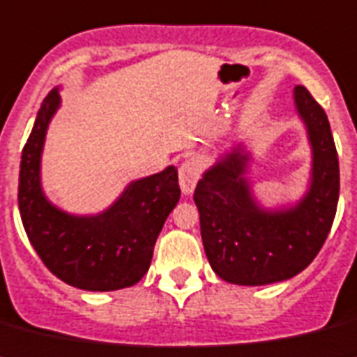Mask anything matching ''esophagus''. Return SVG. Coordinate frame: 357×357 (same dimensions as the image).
<instances>
[{
	"label": "esophagus",
	"instance_id": "obj_1",
	"mask_svg": "<svg viewBox=\"0 0 357 357\" xmlns=\"http://www.w3.org/2000/svg\"><path fill=\"white\" fill-rule=\"evenodd\" d=\"M200 178V166L195 160H185L178 169V184L184 195H191Z\"/></svg>",
	"mask_w": 357,
	"mask_h": 357
}]
</instances>
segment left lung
<instances>
[{"label": "left lung", "mask_w": 357, "mask_h": 357, "mask_svg": "<svg viewBox=\"0 0 357 357\" xmlns=\"http://www.w3.org/2000/svg\"><path fill=\"white\" fill-rule=\"evenodd\" d=\"M294 108L310 146V175L296 202L266 208L249 181L252 153L234 142L202 173L195 190L200 234L211 269L236 285H269L314 260L336 216L340 164L324 108L294 86Z\"/></svg>", "instance_id": "8db88e82"}]
</instances>
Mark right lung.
<instances>
[{
	"label": "right lung",
	"instance_id": "right-lung-1",
	"mask_svg": "<svg viewBox=\"0 0 357 357\" xmlns=\"http://www.w3.org/2000/svg\"><path fill=\"white\" fill-rule=\"evenodd\" d=\"M61 86L45 97L20 164L21 220L32 248L52 274L83 291L132 287L148 273L155 242L178 199L175 166L132 181L108 208L74 215L47 197L41 157L48 126L61 106Z\"/></svg>",
	"mask_w": 357,
	"mask_h": 357
}]
</instances>
